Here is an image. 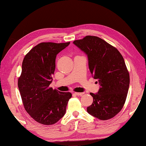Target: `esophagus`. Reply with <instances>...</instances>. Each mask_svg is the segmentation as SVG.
I'll list each match as a JSON object with an SVG mask.
<instances>
[{
    "label": "esophagus",
    "mask_w": 146,
    "mask_h": 146,
    "mask_svg": "<svg viewBox=\"0 0 146 146\" xmlns=\"http://www.w3.org/2000/svg\"><path fill=\"white\" fill-rule=\"evenodd\" d=\"M75 94L78 95V96H81V95H83V94H84V93L82 92V93H80V92H75Z\"/></svg>",
    "instance_id": "obj_1"
}]
</instances>
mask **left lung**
Wrapping results in <instances>:
<instances>
[{"label": "left lung", "instance_id": "1", "mask_svg": "<svg viewBox=\"0 0 146 146\" xmlns=\"http://www.w3.org/2000/svg\"><path fill=\"white\" fill-rule=\"evenodd\" d=\"M73 44L87 54L90 71L100 85L97 94L90 93L94 102L87 107L88 113L102 120L111 119L122 110L129 88V73L123 56L97 36H86Z\"/></svg>", "mask_w": 146, "mask_h": 146}]
</instances>
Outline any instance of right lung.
Wrapping results in <instances>:
<instances>
[{
  "label": "right lung",
  "mask_w": 146,
  "mask_h": 146,
  "mask_svg": "<svg viewBox=\"0 0 146 146\" xmlns=\"http://www.w3.org/2000/svg\"><path fill=\"white\" fill-rule=\"evenodd\" d=\"M70 42H41L27 53L18 78L24 108L33 119L43 125H52L66 112L70 92H61L49 87L55 70L56 55Z\"/></svg>",
  "instance_id": "obj_1"
}]
</instances>
